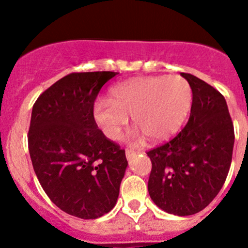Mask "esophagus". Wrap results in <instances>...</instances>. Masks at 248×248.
Here are the masks:
<instances>
[{
  "instance_id": "esophagus-1",
  "label": "esophagus",
  "mask_w": 248,
  "mask_h": 248,
  "mask_svg": "<svg viewBox=\"0 0 248 248\" xmlns=\"http://www.w3.org/2000/svg\"><path fill=\"white\" fill-rule=\"evenodd\" d=\"M136 154H137V152L134 151V150H132V149H126V157H127V159H131L132 157H133Z\"/></svg>"
}]
</instances>
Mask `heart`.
<instances>
[{
	"mask_svg": "<svg viewBox=\"0 0 248 248\" xmlns=\"http://www.w3.org/2000/svg\"><path fill=\"white\" fill-rule=\"evenodd\" d=\"M192 97L191 85L182 77L140 78L115 86L110 99H98L93 117L111 140L120 138L128 115L140 128L134 138L146 134L151 140H163L182 126L191 110Z\"/></svg>",
	"mask_w": 248,
	"mask_h": 248,
	"instance_id": "obj_1",
	"label": "heart"
}]
</instances>
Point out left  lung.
<instances>
[{"mask_svg":"<svg viewBox=\"0 0 248 248\" xmlns=\"http://www.w3.org/2000/svg\"><path fill=\"white\" fill-rule=\"evenodd\" d=\"M191 115L169 141L147 151L152 163L149 194L159 209L177 216L202 211L218 194L228 175L234 126L223 94L188 73Z\"/></svg>","mask_w":248,"mask_h":248,"instance_id":"8db88e82","label":"left lung"}]
</instances>
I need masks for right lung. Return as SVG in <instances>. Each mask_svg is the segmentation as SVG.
Wrapping results in <instances>:
<instances>
[{
	"instance_id": "add662e5",
	"label": "right lung",
	"mask_w": 248,
	"mask_h": 248,
	"mask_svg": "<svg viewBox=\"0 0 248 248\" xmlns=\"http://www.w3.org/2000/svg\"><path fill=\"white\" fill-rule=\"evenodd\" d=\"M116 72L71 73L33 104L29 151L50 201L72 216L94 219L115 206L128 162L93 117L103 85Z\"/></svg>"
}]
</instances>
